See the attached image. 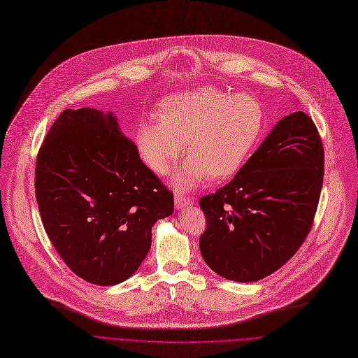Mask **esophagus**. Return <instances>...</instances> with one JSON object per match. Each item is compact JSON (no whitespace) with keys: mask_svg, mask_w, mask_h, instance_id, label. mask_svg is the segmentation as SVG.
<instances>
[{"mask_svg":"<svg viewBox=\"0 0 358 358\" xmlns=\"http://www.w3.org/2000/svg\"><path fill=\"white\" fill-rule=\"evenodd\" d=\"M174 203H176V208L180 210V208H184V207L189 206V199H187L185 196H182V194H176Z\"/></svg>","mask_w":358,"mask_h":358,"instance_id":"34e87169","label":"esophagus"}]
</instances>
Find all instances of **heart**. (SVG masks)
I'll return each instance as SVG.
<instances>
[{
    "label": "heart",
    "instance_id": "1",
    "mask_svg": "<svg viewBox=\"0 0 358 358\" xmlns=\"http://www.w3.org/2000/svg\"><path fill=\"white\" fill-rule=\"evenodd\" d=\"M264 127V110L247 94L206 85L167 95L155 120L141 121L136 145L144 164L166 174L182 152L188 159L176 171L180 189L204 178L218 182L236 174L251 155Z\"/></svg>",
    "mask_w": 358,
    "mask_h": 358
}]
</instances>
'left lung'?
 Instances as JSON below:
<instances>
[{"label": "left lung", "instance_id": "8db88e82", "mask_svg": "<svg viewBox=\"0 0 358 358\" xmlns=\"http://www.w3.org/2000/svg\"><path fill=\"white\" fill-rule=\"evenodd\" d=\"M324 176V148L303 111L285 115L238 170L200 207L204 262L218 275L258 281L282 267L308 236Z\"/></svg>", "mask_w": 358, "mask_h": 358}]
</instances>
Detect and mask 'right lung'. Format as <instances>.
Listing matches in <instances>:
<instances>
[{
  "instance_id": "obj_1",
  "label": "right lung",
  "mask_w": 358,
  "mask_h": 358,
  "mask_svg": "<svg viewBox=\"0 0 358 358\" xmlns=\"http://www.w3.org/2000/svg\"><path fill=\"white\" fill-rule=\"evenodd\" d=\"M36 197L45 233L73 273L96 285L131 277L173 192L122 136L115 115L64 110L37 155Z\"/></svg>"
}]
</instances>
